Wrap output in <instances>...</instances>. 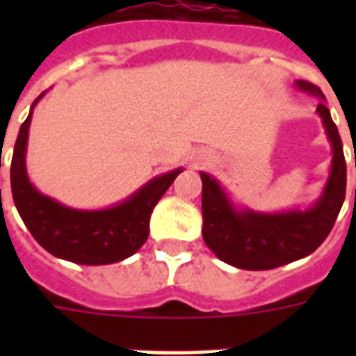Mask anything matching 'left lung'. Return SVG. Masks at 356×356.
I'll return each instance as SVG.
<instances>
[{
    "mask_svg": "<svg viewBox=\"0 0 356 356\" xmlns=\"http://www.w3.org/2000/svg\"><path fill=\"white\" fill-rule=\"evenodd\" d=\"M293 85L299 92L320 99L316 113L332 149L329 177L312 205L275 212L238 207L216 177L200 172L203 240L218 259L240 270H271L314 253L331 233L346 200L342 140L325 105V96L307 81L298 79Z\"/></svg>",
    "mask_w": 356,
    "mask_h": 356,
    "instance_id": "8db88e82",
    "label": "left lung"
}]
</instances>
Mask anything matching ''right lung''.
<instances>
[{"mask_svg": "<svg viewBox=\"0 0 356 356\" xmlns=\"http://www.w3.org/2000/svg\"><path fill=\"white\" fill-rule=\"evenodd\" d=\"M44 94L36 97L19 127L10 162L13 200L25 227L47 253L68 262L103 266L129 259L147 240L151 212L183 168L149 179L129 197L105 209H74L42 194L31 183L25 153L33 108Z\"/></svg>", "mask_w": 356, "mask_h": 356, "instance_id": "1", "label": "right lung"}]
</instances>
